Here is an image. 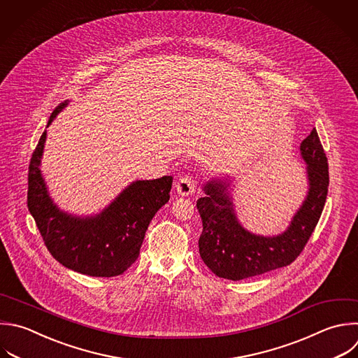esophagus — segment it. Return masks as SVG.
<instances>
[{"mask_svg":"<svg viewBox=\"0 0 358 358\" xmlns=\"http://www.w3.org/2000/svg\"><path fill=\"white\" fill-rule=\"evenodd\" d=\"M194 189H196V183L190 176H183L176 183V192L180 196H190L194 193Z\"/></svg>","mask_w":358,"mask_h":358,"instance_id":"esophagus-1","label":"esophagus"}]
</instances>
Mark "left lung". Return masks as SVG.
I'll list each match as a JSON object with an SVG mask.
<instances>
[{
  "instance_id": "1",
  "label": "left lung",
  "mask_w": 358,
  "mask_h": 358,
  "mask_svg": "<svg viewBox=\"0 0 358 358\" xmlns=\"http://www.w3.org/2000/svg\"><path fill=\"white\" fill-rule=\"evenodd\" d=\"M308 175V194L280 235L262 236L246 231L238 221L227 179H213L197 200L203 221L199 252L218 277L243 280L291 264L310 238L324 206L329 186L327 158L313 129L299 145Z\"/></svg>"
}]
</instances>
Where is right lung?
<instances>
[{"instance_id":"1","label":"right lung","mask_w":358,"mask_h":358,"mask_svg":"<svg viewBox=\"0 0 358 358\" xmlns=\"http://www.w3.org/2000/svg\"><path fill=\"white\" fill-rule=\"evenodd\" d=\"M69 102L57 106L48 127ZM46 141L43 131L29 164L28 208L52 256L74 271L92 277H115L138 257L145 231L155 213L168 203L172 176L136 180L102 213L77 217L62 211L49 196L41 172Z\"/></svg>"}]
</instances>
